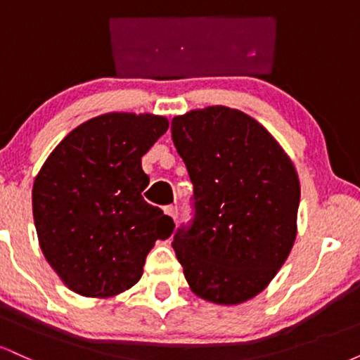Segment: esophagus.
Here are the masks:
<instances>
[{
  "label": "esophagus",
  "mask_w": 360,
  "mask_h": 360,
  "mask_svg": "<svg viewBox=\"0 0 360 360\" xmlns=\"http://www.w3.org/2000/svg\"><path fill=\"white\" fill-rule=\"evenodd\" d=\"M164 212H166V214H169V217L172 218V220H176V217H177V208L176 206H166V208H164Z\"/></svg>",
  "instance_id": "34e87169"
}]
</instances>
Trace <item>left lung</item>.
<instances>
[{
    "mask_svg": "<svg viewBox=\"0 0 360 360\" xmlns=\"http://www.w3.org/2000/svg\"><path fill=\"white\" fill-rule=\"evenodd\" d=\"M172 142L191 179L194 217L172 247L196 296L254 298L296 238L300 179L283 147L243 111L208 106L172 118Z\"/></svg>",
    "mask_w": 360,
    "mask_h": 360,
    "instance_id": "1",
    "label": "left lung"
}]
</instances>
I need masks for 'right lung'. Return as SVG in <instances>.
<instances>
[{
    "instance_id": "1",
    "label": "right lung",
    "mask_w": 360,
    "mask_h": 360,
    "mask_svg": "<svg viewBox=\"0 0 360 360\" xmlns=\"http://www.w3.org/2000/svg\"><path fill=\"white\" fill-rule=\"evenodd\" d=\"M167 118L106 113L74 128L35 177L32 206L40 249L69 289L110 298L142 278L171 217L143 200L142 157L167 131Z\"/></svg>"
}]
</instances>
